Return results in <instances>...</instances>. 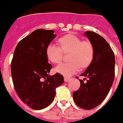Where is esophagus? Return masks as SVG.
<instances>
[{
  "mask_svg": "<svg viewBox=\"0 0 123 123\" xmlns=\"http://www.w3.org/2000/svg\"><path fill=\"white\" fill-rule=\"evenodd\" d=\"M70 80H71V79H70V78H69V77H64V81H65V82H69Z\"/></svg>",
  "mask_w": 123,
  "mask_h": 123,
  "instance_id": "obj_1",
  "label": "esophagus"
}]
</instances>
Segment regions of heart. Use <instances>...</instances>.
I'll return each mask as SVG.
<instances>
[{
	"label": "heart",
	"instance_id": "heart-1",
	"mask_svg": "<svg viewBox=\"0 0 123 123\" xmlns=\"http://www.w3.org/2000/svg\"><path fill=\"white\" fill-rule=\"evenodd\" d=\"M59 46L49 44L46 48L48 59L54 64H59L63 59V54H68L69 62L62 64L55 68L57 73L69 77L80 71V68L85 69L93 61L95 54L94 46L91 41L82 40L77 36L70 34L59 37Z\"/></svg>",
	"mask_w": 123,
	"mask_h": 123
}]
</instances>
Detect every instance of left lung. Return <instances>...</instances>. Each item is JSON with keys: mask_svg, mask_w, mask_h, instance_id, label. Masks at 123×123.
I'll list each match as a JSON object with an SVG mask.
<instances>
[{"mask_svg": "<svg viewBox=\"0 0 123 123\" xmlns=\"http://www.w3.org/2000/svg\"><path fill=\"white\" fill-rule=\"evenodd\" d=\"M86 35L94 46V58L81 75L87 77V82H84V79H80V87L73 92V97L79 107L90 110L98 106L105 99L112 86L115 55L109 43L98 34L87 31Z\"/></svg>", "mask_w": 123, "mask_h": 123, "instance_id": "left-lung-1", "label": "left lung"}]
</instances>
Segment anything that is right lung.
<instances>
[{"label":"right lung","mask_w":123,"mask_h":123,"mask_svg":"<svg viewBox=\"0 0 123 123\" xmlns=\"http://www.w3.org/2000/svg\"><path fill=\"white\" fill-rule=\"evenodd\" d=\"M52 30L37 29L18 43L11 61V69L14 89L21 100L34 110L50 105L56 88L63 84L59 73L48 75L46 48L55 37Z\"/></svg>","instance_id":"right-lung-1"}]
</instances>
